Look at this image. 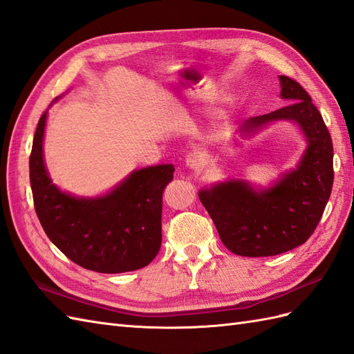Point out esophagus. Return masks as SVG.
<instances>
[{"label": "esophagus", "instance_id": "esophagus-1", "mask_svg": "<svg viewBox=\"0 0 354 354\" xmlns=\"http://www.w3.org/2000/svg\"><path fill=\"white\" fill-rule=\"evenodd\" d=\"M186 165L194 171H201L204 168V156L200 151H189L186 156Z\"/></svg>", "mask_w": 354, "mask_h": 354}]
</instances>
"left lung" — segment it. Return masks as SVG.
<instances>
[{"label":"left lung","mask_w":354,"mask_h":354,"mask_svg":"<svg viewBox=\"0 0 354 354\" xmlns=\"http://www.w3.org/2000/svg\"><path fill=\"white\" fill-rule=\"evenodd\" d=\"M279 81L281 97L288 105L251 117L240 132L249 136L278 120L295 122L308 142L297 167L266 189H254L246 180H227L198 192L222 243L242 257H272L304 245L332 192L333 145L320 111L299 82L283 75Z\"/></svg>","instance_id":"obj_1"}]
</instances>
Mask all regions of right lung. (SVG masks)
Instances as JSON below:
<instances>
[{
    "label": "right lung",
    "instance_id": "right-lung-1",
    "mask_svg": "<svg viewBox=\"0 0 354 354\" xmlns=\"http://www.w3.org/2000/svg\"><path fill=\"white\" fill-rule=\"evenodd\" d=\"M46 112L39 120L30 156V183L37 218L59 251L99 273L138 270L153 261L162 245V194L172 165L133 171L111 192L77 198L53 183L43 160Z\"/></svg>",
    "mask_w": 354,
    "mask_h": 354
}]
</instances>
